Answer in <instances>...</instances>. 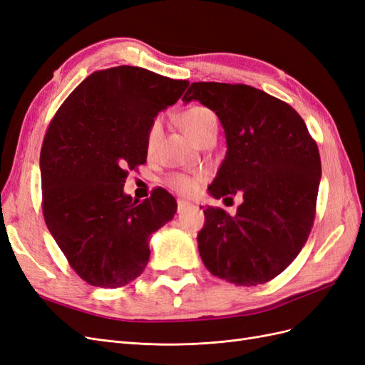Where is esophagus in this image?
Here are the masks:
<instances>
[{
    "instance_id": "1",
    "label": "esophagus",
    "mask_w": 365,
    "mask_h": 365,
    "mask_svg": "<svg viewBox=\"0 0 365 365\" xmlns=\"http://www.w3.org/2000/svg\"><path fill=\"white\" fill-rule=\"evenodd\" d=\"M190 207V204L189 202H185V201H182V200H180L178 201V213H182L185 208H189Z\"/></svg>"
}]
</instances>
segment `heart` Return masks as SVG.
I'll use <instances>...</instances> for the list:
<instances>
[{"label":"heart","mask_w":365,"mask_h":365,"mask_svg":"<svg viewBox=\"0 0 365 365\" xmlns=\"http://www.w3.org/2000/svg\"><path fill=\"white\" fill-rule=\"evenodd\" d=\"M180 125L185 132V135L192 141H195L197 137L205 134L207 130L217 128V118L213 114V111H210V109L205 106H190L180 115ZM160 135H161V120L155 118L152 121V125L149 126V130H148V137H146L148 150H152L155 148ZM169 184L180 193L190 195L195 192L197 181L184 175H172L169 178Z\"/></svg>","instance_id":"b5f03b06"}]
</instances>
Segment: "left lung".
Wrapping results in <instances>:
<instances>
[{
	"label": "left lung",
	"mask_w": 365,
	"mask_h": 365,
	"mask_svg": "<svg viewBox=\"0 0 365 365\" xmlns=\"http://www.w3.org/2000/svg\"><path fill=\"white\" fill-rule=\"evenodd\" d=\"M216 113L227 153L208 193L242 202L235 216L204 210L197 250L215 277L237 286L267 283L304 247L315 217L322 160L292 106L248 85L195 82L182 102Z\"/></svg>",
	"instance_id": "left-lung-1"
}]
</instances>
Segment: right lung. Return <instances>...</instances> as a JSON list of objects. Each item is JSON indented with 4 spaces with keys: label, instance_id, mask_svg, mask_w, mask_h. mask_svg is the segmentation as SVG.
Segmentation results:
<instances>
[{
    "label": "right lung",
    "instance_id": "add662e5",
    "mask_svg": "<svg viewBox=\"0 0 365 365\" xmlns=\"http://www.w3.org/2000/svg\"><path fill=\"white\" fill-rule=\"evenodd\" d=\"M189 81L140 67L96 71L48 125L41 149L42 213L70 267L98 288L135 280L150 236L172 220L175 197L155 189L143 202L123 192L128 170L145 164L149 126Z\"/></svg>",
    "mask_w": 365,
    "mask_h": 365
}]
</instances>
